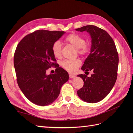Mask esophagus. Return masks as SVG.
Wrapping results in <instances>:
<instances>
[{
	"mask_svg": "<svg viewBox=\"0 0 133 133\" xmlns=\"http://www.w3.org/2000/svg\"><path fill=\"white\" fill-rule=\"evenodd\" d=\"M69 78L70 79H75L76 78L75 75H73V74H69Z\"/></svg>",
	"mask_w": 133,
	"mask_h": 133,
	"instance_id": "1",
	"label": "esophagus"
}]
</instances>
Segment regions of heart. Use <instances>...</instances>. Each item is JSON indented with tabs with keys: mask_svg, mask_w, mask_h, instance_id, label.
<instances>
[{
	"mask_svg": "<svg viewBox=\"0 0 133 133\" xmlns=\"http://www.w3.org/2000/svg\"><path fill=\"white\" fill-rule=\"evenodd\" d=\"M64 42L76 48L78 53L81 55H85L89 53L90 47L85 43V40L81 35L76 33H71L68 35L64 39ZM62 47L59 42H55L51 46L52 53L55 58L62 57ZM82 62L79 59H66L61 63V65L68 72L74 73L80 66Z\"/></svg>",
	"mask_w": 133,
	"mask_h": 133,
	"instance_id": "obj_1",
	"label": "heart"
}]
</instances>
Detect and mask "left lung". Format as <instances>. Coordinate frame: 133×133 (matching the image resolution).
I'll use <instances>...</instances> for the list:
<instances>
[{
  "label": "left lung",
  "instance_id": "left-lung-1",
  "mask_svg": "<svg viewBox=\"0 0 133 133\" xmlns=\"http://www.w3.org/2000/svg\"><path fill=\"white\" fill-rule=\"evenodd\" d=\"M87 31L91 38L90 53L81 69L86 73L93 71L91 76L82 78L84 85L77 91L80 99L90 103L101 101L110 92L117 79L119 57L113 39L107 32L95 25H86L76 29Z\"/></svg>",
  "mask_w": 133,
  "mask_h": 133
}]
</instances>
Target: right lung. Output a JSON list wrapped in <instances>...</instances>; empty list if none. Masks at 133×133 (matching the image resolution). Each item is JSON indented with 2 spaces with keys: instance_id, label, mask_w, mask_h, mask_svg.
<instances>
[{
  "instance_id": "obj_1",
  "label": "right lung",
  "mask_w": 133,
  "mask_h": 133,
  "mask_svg": "<svg viewBox=\"0 0 133 133\" xmlns=\"http://www.w3.org/2000/svg\"><path fill=\"white\" fill-rule=\"evenodd\" d=\"M65 33L63 31L38 30L25 36L19 43L14 55L17 81L26 98L38 105L53 103L60 94L69 75L58 66L51 46ZM53 66L56 73L46 75V71Z\"/></svg>"
}]
</instances>
